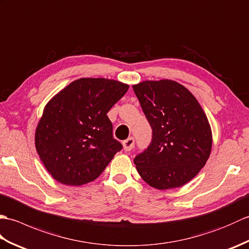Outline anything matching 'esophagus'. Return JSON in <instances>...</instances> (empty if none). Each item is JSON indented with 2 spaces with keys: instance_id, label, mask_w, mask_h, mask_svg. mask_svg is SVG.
<instances>
[{
  "instance_id": "1",
  "label": "esophagus",
  "mask_w": 249,
  "mask_h": 249,
  "mask_svg": "<svg viewBox=\"0 0 249 249\" xmlns=\"http://www.w3.org/2000/svg\"><path fill=\"white\" fill-rule=\"evenodd\" d=\"M135 145V139L133 137H129L128 139H126L125 141H123V147L125 151H130L133 150V147Z\"/></svg>"
}]
</instances>
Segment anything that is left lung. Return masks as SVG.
Returning a JSON list of instances; mask_svg holds the SVG:
<instances>
[{
  "instance_id": "8db88e82",
  "label": "left lung",
  "mask_w": 249,
  "mask_h": 249,
  "mask_svg": "<svg viewBox=\"0 0 249 249\" xmlns=\"http://www.w3.org/2000/svg\"><path fill=\"white\" fill-rule=\"evenodd\" d=\"M153 130L149 147L134 162L145 183L160 190L181 187L200 172L212 150V130L194 95L177 81L133 86Z\"/></svg>"
}]
</instances>
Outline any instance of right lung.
I'll return each mask as SVG.
<instances>
[{
    "label": "right lung",
    "mask_w": 249,
    "mask_h": 249,
    "mask_svg": "<svg viewBox=\"0 0 249 249\" xmlns=\"http://www.w3.org/2000/svg\"><path fill=\"white\" fill-rule=\"evenodd\" d=\"M128 88L112 79L81 78L45 106L35 130V147L57 182L79 186L94 181L122 150L107 113Z\"/></svg>",
    "instance_id": "right-lung-1"
}]
</instances>
